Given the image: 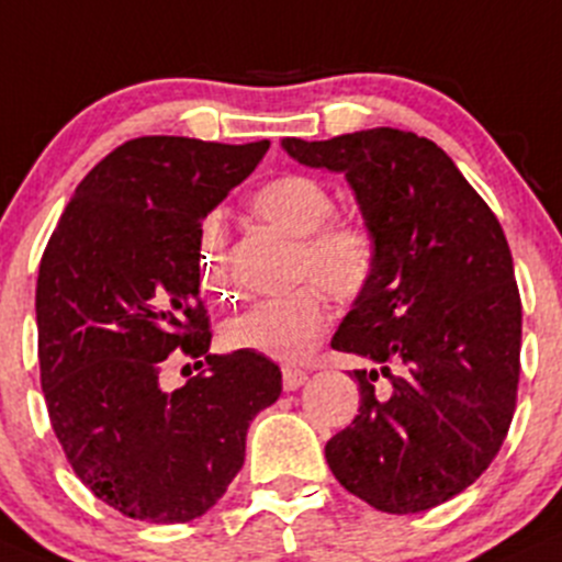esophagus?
Wrapping results in <instances>:
<instances>
[{
  "label": "esophagus",
  "instance_id": "34e87169",
  "mask_svg": "<svg viewBox=\"0 0 562 562\" xmlns=\"http://www.w3.org/2000/svg\"><path fill=\"white\" fill-rule=\"evenodd\" d=\"M306 382V371L296 369V366H285L282 369V387L285 390H299Z\"/></svg>",
  "mask_w": 562,
  "mask_h": 562
}]
</instances>
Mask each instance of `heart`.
Instances as JSON below:
<instances>
[{"mask_svg":"<svg viewBox=\"0 0 562 562\" xmlns=\"http://www.w3.org/2000/svg\"><path fill=\"white\" fill-rule=\"evenodd\" d=\"M252 215L296 239L291 280L301 282L285 296L263 299L223 323L232 350L274 360H301L317 347L330 323L328 296L352 301L371 282L376 261L374 236L356 217L334 215L336 199L321 180L288 172L263 182L250 199ZM199 282L212 299H228L232 274L226 232L215 215L199 226Z\"/></svg>","mask_w":562,"mask_h":562,"instance_id":"heart-1","label":"heart"}]
</instances>
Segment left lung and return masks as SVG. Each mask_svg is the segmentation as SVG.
Instances as JSON below:
<instances>
[{
	"label": "left lung",
	"instance_id": "1",
	"mask_svg": "<svg viewBox=\"0 0 562 562\" xmlns=\"http://www.w3.org/2000/svg\"><path fill=\"white\" fill-rule=\"evenodd\" d=\"M288 156L341 172L376 261L330 339L380 363L356 371L360 409L326 445L345 490L390 515L434 509L493 463L517 404L522 304L498 217L436 142L366 128L282 139Z\"/></svg>",
	"mask_w": 562,
	"mask_h": 562
}]
</instances>
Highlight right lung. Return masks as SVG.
Instances as JSON below:
<instances>
[{
  "instance_id": "obj_1",
  "label": "right lung",
  "mask_w": 562,
  "mask_h": 562,
  "mask_svg": "<svg viewBox=\"0 0 562 562\" xmlns=\"http://www.w3.org/2000/svg\"><path fill=\"white\" fill-rule=\"evenodd\" d=\"M266 150L269 139L123 142L75 188L40 261L50 425L80 482L132 519L212 509L245 463L252 417L280 398L274 360L210 356L199 299V226ZM175 349L207 371L167 394L157 374Z\"/></svg>"
}]
</instances>
